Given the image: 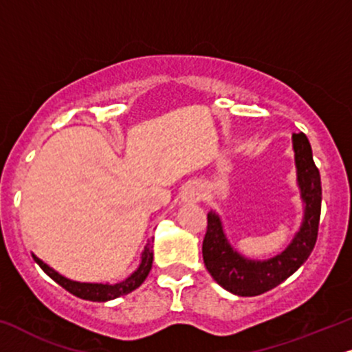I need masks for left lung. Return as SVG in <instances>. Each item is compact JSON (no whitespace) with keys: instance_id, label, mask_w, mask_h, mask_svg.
Segmentation results:
<instances>
[{"instance_id":"left-lung-1","label":"left lung","mask_w":352,"mask_h":352,"mask_svg":"<svg viewBox=\"0 0 352 352\" xmlns=\"http://www.w3.org/2000/svg\"><path fill=\"white\" fill-rule=\"evenodd\" d=\"M298 186L305 202V217L300 232L287 250L266 261H251L233 251L223 235L222 222L214 212L207 214V232L202 243V256L207 271L228 292L241 297L261 296L292 276L315 248L322 214V179L315 166L309 138L303 132L294 133Z\"/></svg>"}]
</instances>
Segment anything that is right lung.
I'll return each mask as SVG.
<instances>
[{
	"label": "right lung",
	"instance_id": "add662e5",
	"mask_svg": "<svg viewBox=\"0 0 352 352\" xmlns=\"http://www.w3.org/2000/svg\"><path fill=\"white\" fill-rule=\"evenodd\" d=\"M153 246L146 245L145 250H143L142 254V263L140 266L132 276L127 277V279L119 282V284H88V282H75L67 279V277L60 276L58 272H55L54 269L47 266L45 263L41 261L36 254H32L34 261H36L38 266L43 269L47 276H50L56 284H60L65 290L73 294V296L83 298V300H91V302H107L112 300V298H117L120 296H125V294H130L132 290H135L137 287H140L142 282L146 279L148 276L150 269H151V263H153Z\"/></svg>",
	"mask_w": 352,
	"mask_h": 352
}]
</instances>
